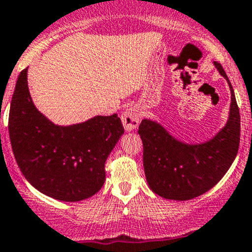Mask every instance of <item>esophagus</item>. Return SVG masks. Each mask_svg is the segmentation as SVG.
I'll use <instances>...</instances> for the list:
<instances>
[{"label": "esophagus", "mask_w": 252, "mask_h": 252, "mask_svg": "<svg viewBox=\"0 0 252 252\" xmlns=\"http://www.w3.org/2000/svg\"><path fill=\"white\" fill-rule=\"evenodd\" d=\"M139 109L137 106H130L129 109H126V112L122 115V121H123L124 129L126 131H133L134 129L138 128V124H139Z\"/></svg>", "instance_id": "obj_1"}]
</instances>
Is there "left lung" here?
<instances>
[{
    "label": "left lung",
    "instance_id": "8db88e82",
    "mask_svg": "<svg viewBox=\"0 0 252 252\" xmlns=\"http://www.w3.org/2000/svg\"><path fill=\"white\" fill-rule=\"evenodd\" d=\"M216 69L231 92L228 119L215 137L202 143L177 139L156 121L143 119V165L149 188L158 196L187 201L207 192L220 182L236 158L240 144V112L235 93L221 64Z\"/></svg>",
    "mask_w": 252,
    "mask_h": 252
}]
</instances>
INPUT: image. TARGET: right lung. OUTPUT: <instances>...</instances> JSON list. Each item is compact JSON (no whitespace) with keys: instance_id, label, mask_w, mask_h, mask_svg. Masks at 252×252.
<instances>
[{"instance_id":"right-lung-1","label":"right lung","mask_w":252,"mask_h":252,"mask_svg":"<svg viewBox=\"0 0 252 252\" xmlns=\"http://www.w3.org/2000/svg\"><path fill=\"white\" fill-rule=\"evenodd\" d=\"M15 159L33 187L51 198L76 202L94 196L105 181V160L124 134L117 114L58 126L31 99L27 69L16 81L8 117Z\"/></svg>"}]
</instances>
